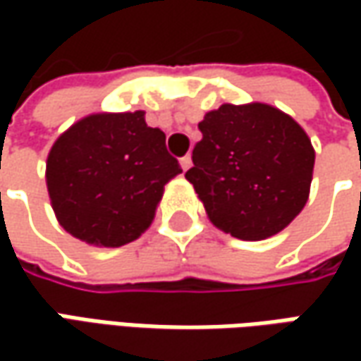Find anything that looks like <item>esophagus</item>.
<instances>
[{"mask_svg": "<svg viewBox=\"0 0 361 361\" xmlns=\"http://www.w3.org/2000/svg\"><path fill=\"white\" fill-rule=\"evenodd\" d=\"M180 166H183V171H188V169H190V166H192V159H190V157H183V159H180Z\"/></svg>", "mask_w": 361, "mask_h": 361, "instance_id": "obj_1", "label": "esophagus"}]
</instances>
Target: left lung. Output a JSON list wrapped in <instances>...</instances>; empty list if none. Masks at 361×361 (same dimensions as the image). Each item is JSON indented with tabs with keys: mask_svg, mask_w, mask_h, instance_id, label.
Returning <instances> with one entry per match:
<instances>
[{
	"mask_svg": "<svg viewBox=\"0 0 361 361\" xmlns=\"http://www.w3.org/2000/svg\"><path fill=\"white\" fill-rule=\"evenodd\" d=\"M199 128L185 176L211 223L243 241L283 231L310 199L315 150L305 130L263 102L219 106Z\"/></svg>",
	"mask_w": 361,
	"mask_h": 361,
	"instance_id": "left-lung-1",
	"label": "left lung"
}]
</instances>
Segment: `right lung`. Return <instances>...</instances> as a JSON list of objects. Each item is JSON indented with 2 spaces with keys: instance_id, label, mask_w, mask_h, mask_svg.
<instances>
[{
  "instance_id": "add662e5",
  "label": "right lung",
  "mask_w": 361,
  "mask_h": 361,
  "mask_svg": "<svg viewBox=\"0 0 361 361\" xmlns=\"http://www.w3.org/2000/svg\"><path fill=\"white\" fill-rule=\"evenodd\" d=\"M183 173L145 112H98L58 136L46 162L51 209L80 241L122 247L145 233L164 185Z\"/></svg>"
}]
</instances>
